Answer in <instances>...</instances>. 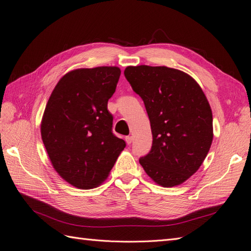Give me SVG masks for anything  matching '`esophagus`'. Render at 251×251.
<instances>
[{"label":"esophagus","instance_id":"1","mask_svg":"<svg viewBox=\"0 0 251 251\" xmlns=\"http://www.w3.org/2000/svg\"><path fill=\"white\" fill-rule=\"evenodd\" d=\"M126 141L127 145H131V142L133 141V137L132 136H126Z\"/></svg>","mask_w":251,"mask_h":251}]
</instances>
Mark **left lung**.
<instances>
[{
  "label": "left lung",
  "mask_w": 251,
  "mask_h": 251,
  "mask_svg": "<svg viewBox=\"0 0 251 251\" xmlns=\"http://www.w3.org/2000/svg\"><path fill=\"white\" fill-rule=\"evenodd\" d=\"M125 76L144 100L151 124V151L139 159L157 185L185 182L199 170L213 139L212 111L200 84L167 66H127Z\"/></svg>",
  "instance_id": "1"
}]
</instances>
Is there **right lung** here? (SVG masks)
<instances>
[{"label":"right lung","mask_w":251,"mask_h":251,"mask_svg":"<svg viewBox=\"0 0 251 251\" xmlns=\"http://www.w3.org/2000/svg\"><path fill=\"white\" fill-rule=\"evenodd\" d=\"M120 73L117 66L71 71L47 101L43 144L56 172L76 188L102 184L126 147L112 133L113 116L107 111Z\"/></svg>","instance_id":"obj_1"}]
</instances>
